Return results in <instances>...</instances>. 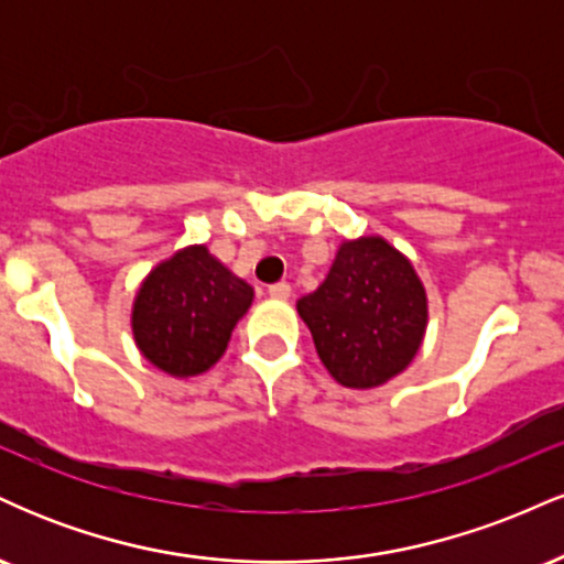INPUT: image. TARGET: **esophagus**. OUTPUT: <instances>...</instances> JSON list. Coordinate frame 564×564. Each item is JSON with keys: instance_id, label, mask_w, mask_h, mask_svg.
I'll list each match as a JSON object with an SVG mask.
<instances>
[{"instance_id": "obj_1", "label": "esophagus", "mask_w": 564, "mask_h": 564, "mask_svg": "<svg viewBox=\"0 0 564 564\" xmlns=\"http://www.w3.org/2000/svg\"><path fill=\"white\" fill-rule=\"evenodd\" d=\"M268 294L273 296V300H289L291 286L286 281H278V283H273V286H268Z\"/></svg>"}]
</instances>
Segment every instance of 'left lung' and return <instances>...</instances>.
Wrapping results in <instances>:
<instances>
[{"label":"left lung","mask_w":564,"mask_h":564,"mask_svg":"<svg viewBox=\"0 0 564 564\" xmlns=\"http://www.w3.org/2000/svg\"><path fill=\"white\" fill-rule=\"evenodd\" d=\"M323 366L339 384L371 390L419 352L426 294L413 264L379 236L345 241L326 281L296 302Z\"/></svg>","instance_id":"left-lung-1"}]
</instances>
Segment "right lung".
I'll return each instance as SVG.
<instances>
[{"label":"right lung","mask_w":564,"mask_h":564,"mask_svg":"<svg viewBox=\"0 0 564 564\" xmlns=\"http://www.w3.org/2000/svg\"><path fill=\"white\" fill-rule=\"evenodd\" d=\"M254 300V289L209 254L187 246L142 281L132 310L140 352L172 377L209 371Z\"/></svg>","instance_id":"right-lung-1"}]
</instances>
